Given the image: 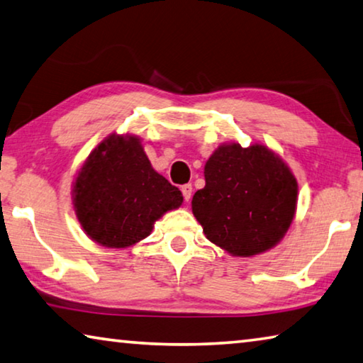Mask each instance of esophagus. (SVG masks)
Returning <instances> with one entry per match:
<instances>
[{"mask_svg":"<svg viewBox=\"0 0 363 363\" xmlns=\"http://www.w3.org/2000/svg\"><path fill=\"white\" fill-rule=\"evenodd\" d=\"M180 189H182V193H183V198H185L186 202L191 199V194H193V186L191 185H183Z\"/></svg>","mask_w":363,"mask_h":363,"instance_id":"34e87169","label":"esophagus"}]
</instances>
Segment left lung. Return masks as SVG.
Masks as SVG:
<instances>
[{
    "label": "left lung",
    "instance_id": "left-lung-1",
    "mask_svg": "<svg viewBox=\"0 0 363 363\" xmlns=\"http://www.w3.org/2000/svg\"><path fill=\"white\" fill-rule=\"evenodd\" d=\"M204 177L191 208L211 242L244 258L281 242L298 202L296 178L281 156L262 143H223L207 159Z\"/></svg>",
    "mask_w": 363,
    "mask_h": 363
}]
</instances>
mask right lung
<instances>
[{
    "mask_svg": "<svg viewBox=\"0 0 363 363\" xmlns=\"http://www.w3.org/2000/svg\"><path fill=\"white\" fill-rule=\"evenodd\" d=\"M76 218L99 245L125 249L148 238L156 221L182 206L177 186L152 169L137 135L111 133L95 146L72 189Z\"/></svg>",
    "mask_w": 363,
    "mask_h": 363,
    "instance_id": "right-lung-1",
    "label": "right lung"
}]
</instances>
